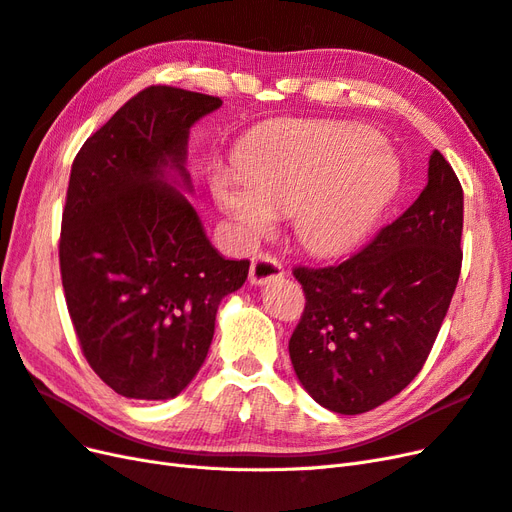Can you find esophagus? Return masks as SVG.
Returning <instances> with one entry per match:
<instances>
[{"label": "esophagus", "mask_w": 512, "mask_h": 512, "mask_svg": "<svg viewBox=\"0 0 512 512\" xmlns=\"http://www.w3.org/2000/svg\"><path fill=\"white\" fill-rule=\"evenodd\" d=\"M282 275H284V267L275 256L258 254L252 258V267H250V282L252 284H267Z\"/></svg>", "instance_id": "34e87169"}]
</instances>
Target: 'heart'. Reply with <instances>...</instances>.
Returning a JSON list of instances; mask_svg holds the SVG:
<instances>
[{"mask_svg": "<svg viewBox=\"0 0 512 512\" xmlns=\"http://www.w3.org/2000/svg\"><path fill=\"white\" fill-rule=\"evenodd\" d=\"M239 175L213 177V196L245 239L288 215L303 250L335 256L359 243L393 196L399 173L376 132L329 121H282L247 141Z\"/></svg>", "mask_w": 512, "mask_h": 512, "instance_id": "1", "label": "heart"}]
</instances>
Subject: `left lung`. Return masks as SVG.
I'll use <instances>...</instances> for the list:
<instances>
[{
  "label": "left lung",
  "mask_w": 512,
  "mask_h": 512,
  "mask_svg": "<svg viewBox=\"0 0 512 512\" xmlns=\"http://www.w3.org/2000/svg\"><path fill=\"white\" fill-rule=\"evenodd\" d=\"M463 190L436 149L425 190L363 250L294 267L305 307L290 359L305 391L337 414L393 399L423 369L461 273Z\"/></svg>",
  "instance_id": "obj_1"
}]
</instances>
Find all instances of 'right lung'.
<instances>
[{
	"label": "right lung",
	"instance_id": "obj_1",
	"mask_svg": "<svg viewBox=\"0 0 512 512\" xmlns=\"http://www.w3.org/2000/svg\"><path fill=\"white\" fill-rule=\"evenodd\" d=\"M220 106L215 96L151 85L91 134L72 162L61 286L89 367L128 399H170L192 382L220 301L250 271V260L215 252L196 209L160 181L168 164L190 181L188 132Z\"/></svg>",
	"mask_w": 512,
	"mask_h": 512
}]
</instances>
